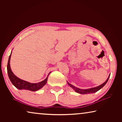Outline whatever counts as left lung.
<instances>
[{"mask_svg": "<svg viewBox=\"0 0 122 122\" xmlns=\"http://www.w3.org/2000/svg\"><path fill=\"white\" fill-rule=\"evenodd\" d=\"M109 77H110V75H109L108 78H107L106 81L104 83H103V84H101V85L99 86H96V87H95V88L88 89H81L75 87V86H74L72 85V84H70L69 82H67V83L69 84V86H71V87L73 88L76 92H77V93H79L81 94H90V93H94V92H97V91H98L99 90H100L101 88H103V86H105V84H106L107 83V82H108Z\"/></svg>", "mask_w": 122, "mask_h": 122, "instance_id": "left-lung-1", "label": "left lung"}]
</instances>
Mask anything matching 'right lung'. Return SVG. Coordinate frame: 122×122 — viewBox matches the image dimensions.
Here are the masks:
<instances>
[{"label": "right lung", "instance_id": "right-lung-1", "mask_svg": "<svg viewBox=\"0 0 122 122\" xmlns=\"http://www.w3.org/2000/svg\"><path fill=\"white\" fill-rule=\"evenodd\" d=\"M11 56V54L9 56V61H8V63L7 66V73L10 81H11L12 83L13 84L16 88L20 90L24 89L32 91V92H35V91H37L40 89L42 88L43 86L46 84V83H47V79H48V75L50 73L48 74L46 79L44 80V81L36 83H30V82L24 81V80H22L21 79H20V78H18V77H16V76L13 73V72L12 71L11 67H10V63Z\"/></svg>", "mask_w": 122, "mask_h": 122}]
</instances>
